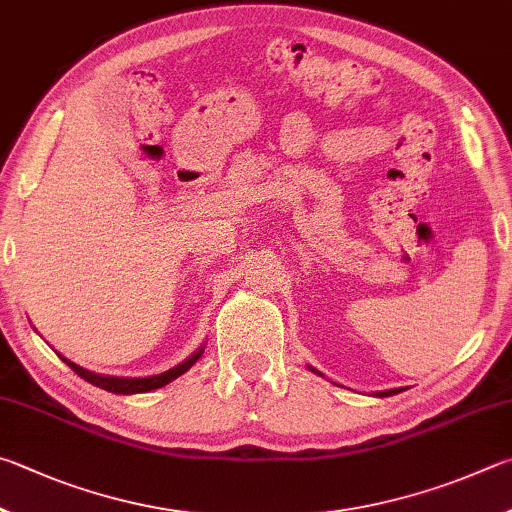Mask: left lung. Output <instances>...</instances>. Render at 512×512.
Segmentation results:
<instances>
[{"mask_svg": "<svg viewBox=\"0 0 512 512\" xmlns=\"http://www.w3.org/2000/svg\"><path fill=\"white\" fill-rule=\"evenodd\" d=\"M310 371H315V373H319L317 369H312V366H310ZM321 375V373H319ZM402 389H389V391H375V396H378V398H387V396H396V393H400Z\"/></svg>", "mask_w": 512, "mask_h": 512, "instance_id": "8db88e82", "label": "left lung"}]
</instances>
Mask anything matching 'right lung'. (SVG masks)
<instances>
[{
	"label": "right lung",
	"mask_w": 512,
	"mask_h": 512,
	"mask_svg": "<svg viewBox=\"0 0 512 512\" xmlns=\"http://www.w3.org/2000/svg\"><path fill=\"white\" fill-rule=\"evenodd\" d=\"M202 353H204V344H202L200 348H197V351H195L191 357H186V360H184L182 364H177V366H173V369H168V371H164V373L148 375V378H116V375L94 373V371L83 369V366H78V364H74V362H69L65 355L58 353V357L69 366L71 371L78 373L80 378L87 380L89 384H94V387L105 389V391H110V393H123V396H132V393H148V391H155V389L166 387L168 382L177 380L179 375H184L188 369H191V366H193L197 360H200Z\"/></svg>",
	"instance_id": "right-lung-1"
}]
</instances>
